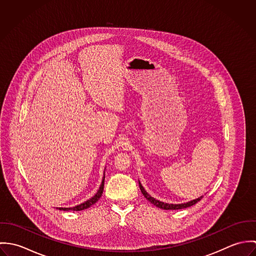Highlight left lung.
<instances>
[{
	"label": "left lung",
	"mask_w": 256,
	"mask_h": 256,
	"mask_svg": "<svg viewBox=\"0 0 256 256\" xmlns=\"http://www.w3.org/2000/svg\"><path fill=\"white\" fill-rule=\"evenodd\" d=\"M139 186H140V189L144 195V197L146 198V200H148L152 204H154V206H156L158 208H160V209H164V210H180V209H184V208H187V207H190L194 204H196L197 202H199L203 196L197 198V199H194V200H191L189 202H186V203H182V204H168V203H164V202H162L160 200H156L154 199V197H152L146 190L145 188L143 187V185L141 184V182H139Z\"/></svg>",
	"instance_id": "1"
}]
</instances>
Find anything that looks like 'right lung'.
<instances>
[{"label":"right lung","mask_w":256,"mask_h":256,"mask_svg":"<svg viewBox=\"0 0 256 256\" xmlns=\"http://www.w3.org/2000/svg\"><path fill=\"white\" fill-rule=\"evenodd\" d=\"M104 172H106V170H104ZM104 178H106V174H104L102 182V184H100V186L98 192H96V195L92 196L90 199L86 200V202H84V203H82V204H80V205H76V206H74V207H72V208H58V209H59V210H63V211H70V210H72V211H82V210H84V209L90 208V206H92L94 204H96V203L100 200V198L102 197V192H104Z\"/></svg>","instance_id":"right-lung-1"}]
</instances>
